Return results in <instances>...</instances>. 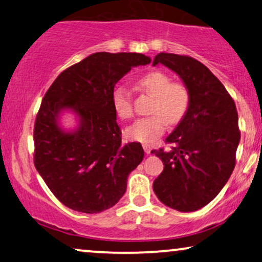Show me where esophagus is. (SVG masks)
<instances>
[{
  "mask_svg": "<svg viewBox=\"0 0 262 262\" xmlns=\"http://www.w3.org/2000/svg\"><path fill=\"white\" fill-rule=\"evenodd\" d=\"M144 151H145V154L146 155H150L151 154V150H152V147H151V145H148V144H145L144 146Z\"/></svg>",
  "mask_w": 262,
  "mask_h": 262,
  "instance_id": "obj_1",
  "label": "esophagus"
}]
</instances>
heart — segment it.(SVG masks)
Returning a JSON list of instances; mask_svg holds the SVG:
<instances>
[{
  "mask_svg": "<svg viewBox=\"0 0 262 262\" xmlns=\"http://www.w3.org/2000/svg\"><path fill=\"white\" fill-rule=\"evenodd\" d=\"M139 84L155 97L150 117L140 118L125 130L128 140L150 144L163 134L167 122L178 124L190 107V93L183 83L170 82L169 76L161 71L147 72L139 79ZM111 104L116 116L129 120L133 116V105L129 93L122 87L112 92Z\"/></svg>",
  "mask_w": 262,
  "mask_h": 262,
  "instance_id": "1",
  "label": "heart"
}]
</instances>
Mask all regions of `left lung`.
<instances>
[{"mask_svg": "<svg viewBox=\"0 0 262 262\" xmlns=\"http://www.w3.org/2000/svg\"><path fill=\"white\" fill-rule=\"evenodd\" d=\"M174 71L190 93V107L165 141L171 150H152L163 162L154 191L171 209L196 211L214 200L236 164L241 140L233 99L207 66L185 55L160 53L152 65Z\"/></svg>", "mask_w": 262, "mask_h": 262, "instance_id": "1", "label": "left lung"}]
</instances>
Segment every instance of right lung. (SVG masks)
<instances>
[{
	"mask_svg": "<svg viewBox=\"0 0 262 262\" xmlns=\"http://www.w3.org/2000/svg\"><path fill=\"white\" fill-rule=\"evenodd\" d=\"M150 62L140 53H94L62 71L46 93L35 122V167L70 209L100 213L127 190L144 150L140 142L122 144L111 97L132 68ZM64 112L75 115L74 129L61 125Z\"/></svg>",
	"mask_w": 262,
	"mask_h": 262,
	"instance_id": "obj_1",
	"label": "right lung"
}]
</instances>
